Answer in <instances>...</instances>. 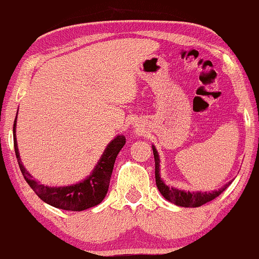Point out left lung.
<instances>
[{"label": "left lung", "instance_id": "left-lung-1", "mask_svg": "<svg viewBox=\"0 0 259 259\" xmlns=\"http://www.w3.org/2000/svg\"><path fill=\"white\" fill-rule=\"evenodd\" d=\"M153 148V154H154V162H155V184H157L158 190L160 191V194L165 197L168 201L173 202V204L178 205V206H183V207H199L201 205L206 204V202L211 201L215 197H218L222 191L226 190V188L231 184L227 183L222 186L221 189L215 191H211V193H201V191H195V193H191V191H185V190H180V189L177 188H171V186L165 185V183L163 182L162 178H160V173H159V154H158L157 149H155L154 146H152Z\"/></svg>", "mask_w": 259, "mask_h": 259}]
</instances>
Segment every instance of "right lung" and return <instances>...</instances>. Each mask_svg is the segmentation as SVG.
<instances>
[{"label":"right lung","instance_id":"right-lung-1","mask_svg":"<svg viewBox=\"0 0 259 259\" xmlns=\"http://www.w3.org/2000/svg\"><path fill=\"white\" fill-rule=\"evenodd\" d=\"M16 119H17V116H16ZM16 119L13 123V143H15V152L19 169L28 185L44 202L57 208H63V210L82 211L96 206L105 199L108 185H110L116 157L126 143L124 136H117L107 144L95 169L85 180H81L74 185L52 188V186L39 184L38 182L33 180L32 175L27 171V169L22 164L21 158H19L17 138H16Z\"/></svg>","mask_w":259,"mask_h":259}]
</instances>
